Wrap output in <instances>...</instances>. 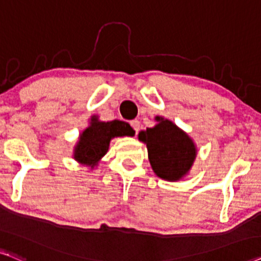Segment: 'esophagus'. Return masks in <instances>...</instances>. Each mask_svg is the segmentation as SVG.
Masks as SVG:
<instances>
[{
    "label": "esophagus",
    "instance_id": "esophagus-1",
    "mask_svg": "<svg viewBox=\"0 0 261 261\" xmlns=\"http://www.w3.org/2000/svg\"><path fill=\"white\" fill-rule=\"evenodd\" d=\"M130 125H131V127L134 128V131L135 133H138V131H140V127H141V123H140V120H137V119H134V120H131L130 121Z\"/></svg>",
    "mask_w": 261,
    "mask_h": 261
}]
</instances>
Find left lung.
I'll list each match as a JSON object with an SVG mask.
<instances>
[{
  "label": "left lung",
  "mask_w": 261,
  "mask_h": 261,
  "mask_svg": "<svg viewBox=\"0 0 261 261\" xmlns=\"http://www.w3.org/2000/svg\"><path fill=\"white\" fill-rule=\"evenodd\" d=\"M160 123L141 131L138 138L147 144L152 171L161 179L174 181L185 175L196 159L191 138L172 123L156 117Z\"/></svg>",
  "instance_id": "obj_1"
}]
</instances>
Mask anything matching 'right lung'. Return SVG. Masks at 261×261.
<instances>
[{"label": "right lung", "instance_id": "obj_1", "mask_svg": "<svg viewBox=\"0 0 261 261\" xmlns=\"http://www.w3.org/2000/svg\"><path fill=\"white\" fill-rule=\"evenodd\" d=\"M135 131L125 121H99L93 117L90 126L83 131L75 149V159L79 162L93 168L109 150L111 138L133 136Z\"/></svg>", "mask_w": 261, "mask_h": 261}]
</instances>
